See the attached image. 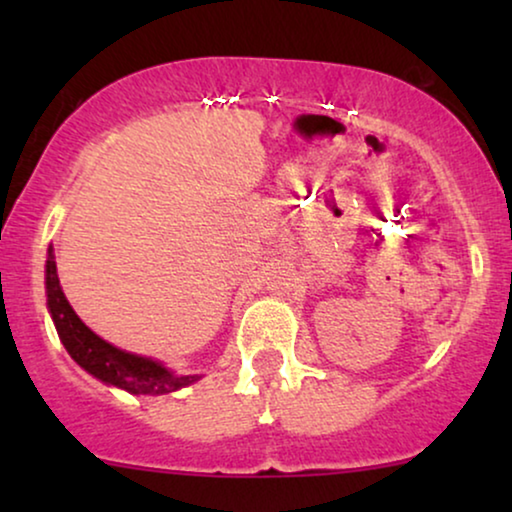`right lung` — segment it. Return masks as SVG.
<instances>
[{
	"label": "right lung",
	"instance_id": "1",
	"mask_svg": "<svg viewBox=\"0 0 512 512\" xmlns=\"http://www.w3.org/2000/svg\"><path fill=\"white\" fill-rule=\"evenodd\" d=\"M46 298L48 312H51L53 324L58 328L62 345H65L69 356L97 380L114 384L118 389L130 391V394L153 396L170 394V391L184 389L200 380V375H177L167 370L163 363L123 352V349L109 345L107 340L90 331L62 293L53 249H48L46 261Z\"/></svg>",
	"mask_w": 512,
	"mask_h": 512
}]
</instances>
